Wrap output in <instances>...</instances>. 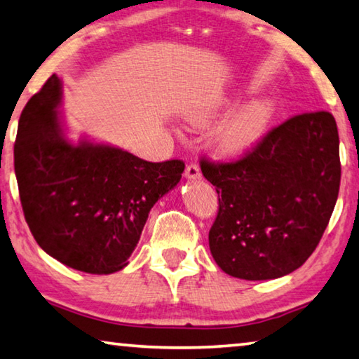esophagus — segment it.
Wrapping results in <instances>:
<instances>
[{"instance_id": "obj_1", "label": "esophagus", "mask_w": 359, "mask_h": 359, "mask_svg": "<svg viewBox=\"0 0 359 359\" xmlns=\"http://www.w3.org/2000/svg\"><path fill=\"white\" fill-rule=\"evenodd\" d=\"M185 177L187 179H200L201 177V169L196 163H190L185 169Z\"/></svg>"}]
</instances>
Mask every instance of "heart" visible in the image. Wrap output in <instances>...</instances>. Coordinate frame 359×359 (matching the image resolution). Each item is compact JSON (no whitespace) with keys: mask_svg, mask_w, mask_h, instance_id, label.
<instances>
[{"mask_svg":"<svg viewBox=\"0 0 359 359\" xmlns=\"http://www.w3.org/2000/svg\"><path fill=\"white\" fill-rule=\"evenodd\" d=\"M275 113L271 100H255L251 104L243 105L230 118H226L215 130V145L226 155H236L252 147L262 135ZM210 118V111H196L193 119L198 123L206 121Z\"/></svg>","mask_w":359,"mask_h":359,"instance_id":"obj_1","label":"heart"}]
</instances>
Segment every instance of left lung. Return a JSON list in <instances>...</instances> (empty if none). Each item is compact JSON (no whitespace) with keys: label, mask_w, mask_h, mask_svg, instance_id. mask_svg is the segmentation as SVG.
<instances>
[{"label":"left lung","mask_w":359,"mask_h":359,"mask_svg":"<svg viewBox=\"0 0 359 359\" xmlns=\"http://www.w3.org/2000/svg\"><path fill=\"white\" fill-rule=\"evenodd\" d=\"M219 210L210 254L241 280H273L305 264L323 238L339 196V133L329 111L294 115L240 158L201 156Z\"/></svg>","instance_id":"left-lung-1"}]
</instances>
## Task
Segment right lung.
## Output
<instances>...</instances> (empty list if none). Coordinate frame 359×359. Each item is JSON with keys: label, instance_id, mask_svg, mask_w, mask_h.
<instances>
[{"label": "right lung", "instance_id": "obj_1", "mask_svg": "<svg viewBox=\"0 0 359 359\" xmlns=\"http://www.w3.org/2000/svg\"><path fill=\"white\" fill-rule=\"evenodd\" d=\"M50 76L20 113L14 169L20 204L43 251L72 269L110 275L128 265L153 204L179 184L185 163H150L128 151L68 144Z\"/></svg>", "mask_w": 359, "mask_h": 359}]
</instances>
